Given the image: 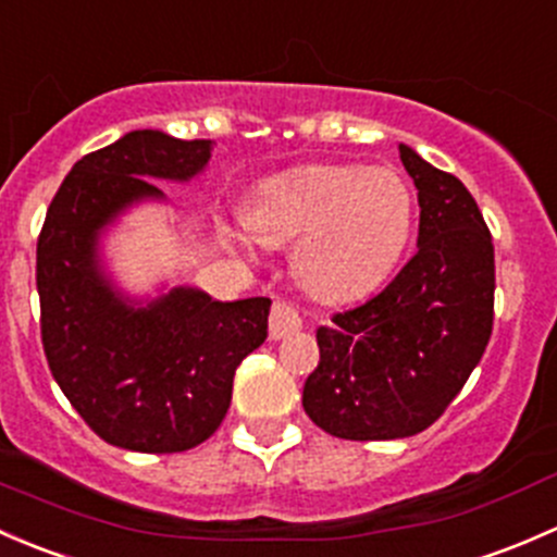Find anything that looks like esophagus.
<instances>
[{"label":"esophagus","mask_w":557,"mask_h":557,"mask_svg":"<svg viewBox=\"0 0 557 557\" xmlns=\"http://www.w3.org/2000/svg\"><path fill=\"white\" fill-rule=\"evenodd\" d=\"M302 330V317L295 306L289 302H276L271 311V337L281 341V337H289L295 332Z\"/></svg>","instance_id":"34e87169"}]
</instances>
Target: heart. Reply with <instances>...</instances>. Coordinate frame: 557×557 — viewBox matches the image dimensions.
<instances>
[{
    "instance_id": "heart-1",
    "label": "heart",
    "mask_w": 557,
    "mask_h": 557,
    "mask_svg": "<svg viewBox=\"0 0 557 557\" xmlns=\"http://www.w3.org/2000/svg\"><path fill=\"white\" fill-rule=\"evenodd\" d=\"M255 236L281 246L297 240L292 273L311 297L348 302L388 278L405 255L416 198L388 165L321 163L273 176L249 200ZM231 244H244L222 227Z\"/></svg>"
}]
</instances>
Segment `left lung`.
Listing matches in <instances>:
<instances>
[{"label": "left lung", "instance_id": "8db88e82", "mask_svg": "<svg viewBox=\"0 0 557 557\" xmlns=\"http://www.w3.org/2000/svg\"><path fill=\"white\" fill-rule=\"evenodd\" d=\"M418 251L392 284L319 326L308 418L341 440H399L432 426L483 359L493 330L491 231L467 187L407 145Z\"/></svg>", "mask_w": 557, "mask_h": 557}]
</instances>
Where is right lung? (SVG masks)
Returning a JSON list of instances; mask_svg holds the SVG:
<instances>
[{"label": "right lung", "mask_w": 557, "mask_h": 557, "mask_svg": "<svg viewBox=\"0 0 557 557\" xmlns=\"http://www.w3.org/2000/svg\"><path fill=\"white\" fill-rule=\"evenodd\" d=\"M211 147L131 131L72 165L39 233L50 372L83 421L117 448L182 453L209 440L231 407L236 367L268 337V297L220 302L176 286L136 302L101 265V231L139 200H163L150 180L198 176Z\"/></svg>", "instance_id": "obj_1"}]
</instances>
